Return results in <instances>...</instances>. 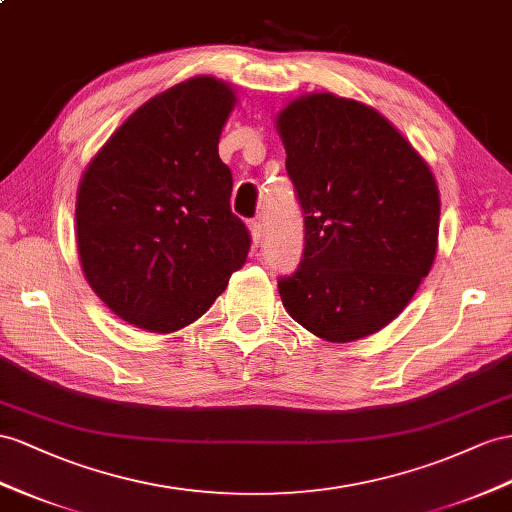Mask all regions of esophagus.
Instances as JSON below:
<instances>
[{
	"label": "esophagus",
	"mask_w": 512,
	"mask_h": 512,
	"mask_svg": "<svg viewBox=\"0 0 512 512\" xmlns=\"http://www.w3.org/2000/svg\"><path fill=\"white\" fill-rule=\"evenodd\" d=\"M248 229H251V238H253V242H255V244H259V242H261V238H264V225H261L259 220H255V222H251V225H248Z\"/></svg>",
	"instance_id": "esophagus-1"
}]
</instances>
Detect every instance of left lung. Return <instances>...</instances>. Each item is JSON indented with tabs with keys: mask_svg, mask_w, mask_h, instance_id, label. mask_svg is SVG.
Here are the masks:
<instances>
[{
	"mask_svg": "<svg viewBox=\"0 0 512 512\" xmlns=\"http://www.w3.org/2000/svg\"><path fill=\"white\" fill-rule=\"evenodd\" d=\"M277 131L305 214L303 261L279 279L283 307L324 342L374 335L435 261V175L381 112L355 99L298 97L277 114Z\"/></svg>",
	"mask_w": 512,
	"mask_h": 512,
	"instance_id": "obj_1",
	"label": "left lung"
}]
</instances>
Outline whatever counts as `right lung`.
I'll return each instance as SVG.
<instances>
[{
    "label": "right lung",
    "mask_w": 512,
    "mask_h": 512,
    "mask_svg": "<svg viewBox=\"0 0 512 512\" xmlns=\"http://www.w3.org/2000/svg\"><path fill=\"white\" fill-rule=\"evenodd\" d=\"M231 84L196 75L127 116L86 166L75 240L93 292L121 320L175 333L199 320L244 266L251 235L231 212L218 142Z\"/></svg>",
    "instance_id": "obj_1"
}]
</instances>
